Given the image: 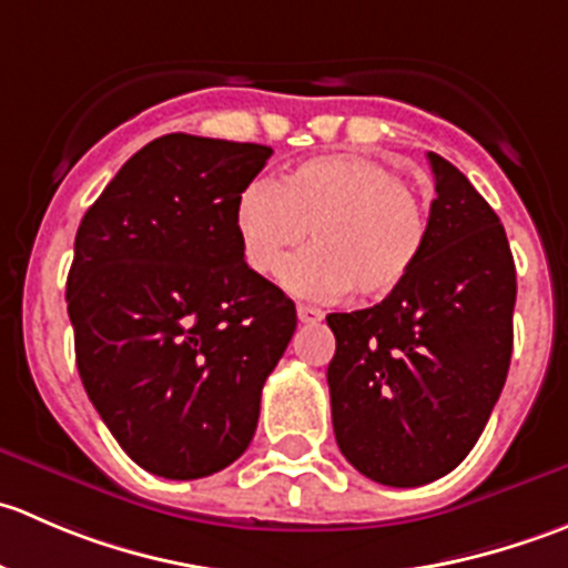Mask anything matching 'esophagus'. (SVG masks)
Listing matches in <instances>:
<instances>
[{
  "instance_id": "1",
  "label": "esophagus",
  "mask_w": 568,
  "mask_h": 568,
  "mask_svg": "<svg viewBox=\"0 0 568 568\" xmlns=\"http://www.w3.org/2000/svg\"><path fill=\"white\" fill-rule=\"evenodd\" d=\"M296 316H300L302 324H318V321L324 318V311L311 305H296Z\"/></svg>"
}]
</instances>
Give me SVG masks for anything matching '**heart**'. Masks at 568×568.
Wrapping results in <instances>:
<instances>
[{"mask_svg": "<svg viewBox=\"0 0 568 568\" xmlns=\"http://www.w3.org/2000/svg\"><path fill=\"white\" fill-rule=\"evenodd\" d=\"M313 227L316 247L288 263L283 285L296 296L359 300L393 294L428 242V216L390 164L357 153L313 156L280 183L257 178L236 200L244 263L274 277Z\"/></svg>", "mask_w": 568, "mask_h": 568, "instance_id": "obj_1", "label": "heart"}]
</instances>
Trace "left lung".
Listing matches in <instances>:
<instances>
[{"label": "left lung", "mask_w": 568, "mask_h": 568, "mask_svg": "<svg viewBox=\"0 0 568 568\" xmlns=\"http://www.w3.org/2000/svg\"><path fill=\"white\" fill-rule=\"evenodd\" d=\"M434 173L428 242L379 305L329 313L326 368L341 454L365 478L423 486L459 467L506 385L517 268L500 216L450 162Z\"/></svg>", "instance_id": "8db88e82"}]
</instances>
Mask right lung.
I'll list each match as a JSON object with an SVG mask.
<instances>
[{"label": "right lung", "instance_id": "add662e5", "mask_svg": "<svg viewBox=\"0 0 568 568\" xmlns=\"http://www.w3.org/2000/svg\"><path fill=\"white\" fill-rule=\"evenodd\" d=\"M272 148L164 134L82 216L68 272L77 368L142 469L192 480L247 450L296 307L244 263L236 200Z\"/></svg>", "mask_w": 568, "mask_h": 568}]
</instances>
